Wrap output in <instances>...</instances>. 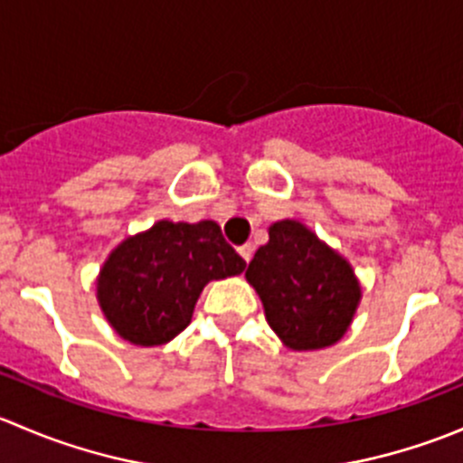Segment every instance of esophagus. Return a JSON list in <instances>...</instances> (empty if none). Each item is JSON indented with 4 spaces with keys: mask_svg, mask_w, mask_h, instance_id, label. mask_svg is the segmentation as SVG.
<instances>
[{
    "mask_svg": "<svg viewBox=\"0 0 463 463\" xmlns=\"http://www.w3.org/2000/svg\"><path fill=\"white\" fill-rule=\"evenodd\" d=\"M237 250H240V255H241V258H244L246 261H250V258H253V246H250V244L240 246V249H237Z\"/></svg>",
    "mask_w": 463,
    "mask_h": 463,
    "instance_id": "esophagus-1",
    "label": "esophagus"
}]
</instances>
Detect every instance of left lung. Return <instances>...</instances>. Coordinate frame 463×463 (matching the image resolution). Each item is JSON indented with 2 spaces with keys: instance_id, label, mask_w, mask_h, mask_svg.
I'll return each instance as SVG.
<instances>
[{
  "instance_id": "1",
  "label": "left lung",
  "mask_w": 463,
  "mask_h": 463,
  "mask_svg": "<svg viewBox=\"0 0 463 463\" xmlns=\"http://www.w3.org/2000/svg\"><path fill=\"white\" fill-rule=\"evenodd\" d=\"M246 279L258 291L270 329L296 352L338 343L361 302L352 264L296 219L269 228V241L255 253Z\"/></svg>"
}]
</instances>
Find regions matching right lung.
<instances>
[{"label":"right lung","mask_w":463,"mask_h":463,"mask_svg":"<svg viewBox=\"0 0 463 463\" xmlns=\"http://www.w3.org/2000/svg\"><path fill=\"white\" fill-rule=\"evenodd\" d=\"M244 269L246 261L210 219H161L111 250L98 275L96 298L120 338L156 347L190 325L205 284Z\"/></svg>","instance_id":"add662e5"}]
</instances>
